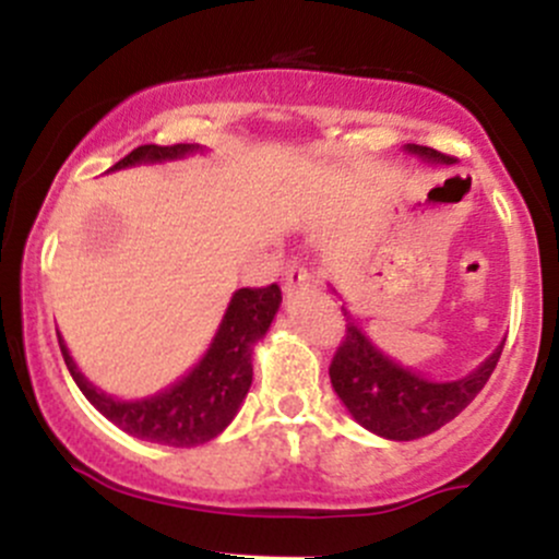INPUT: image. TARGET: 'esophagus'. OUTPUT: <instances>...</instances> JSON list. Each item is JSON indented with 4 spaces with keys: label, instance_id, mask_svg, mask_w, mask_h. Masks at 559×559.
Segmentation results:
<instances>
[{
    "label": "esophagus",
    "instance_id": "1",
    "mask_svg": "<svg viewBox=\"0 0 559 559\" xmlns=\"http://www.w3.org/2000/svg\"><path fill=\"white\" fill-rule=\"evenodd\" d=\"M281 275H284V288H288V292H294V288L305 286L307 281H310V273H307V267L301 265L297 258L284 262V267H281Z\"/></svg>",
    "mask_w": 559,
    "mask_h": 559
}]
</instances>
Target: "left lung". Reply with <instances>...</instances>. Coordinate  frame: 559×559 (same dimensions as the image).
<instances>
[{
	"mask_svg": "<svg viewBox=\"0 0 559 559\" xmlns=\"http://www.w3.org/2000/svg\"><path fill=\"white\" fill-rule=\"evenodd\" d=\"M407 152L428 159V163H454V157L431 150V146L407 144ZM502 346L465 378L436 383L389 360L349 318L329 373L338 400L346 404L352 418L362 428L383 436V439L413 441L439 431L476 400L478 391L486 386L497 368Z\"/></svg>",
	"mask_w": 559,
	"mask_h": 559,
	"instance_id": "obj_1",
	"label": "left lung"
}]
</instances>
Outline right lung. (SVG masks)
<instances>
[{
    "label": "right lung",
    "instance_id": "1",
    "mask_svg": "<svg viewBox=\"0 0 559 559\" xmlns=\"http://www.w3.org/2000/svg\"><path fill=\"white\" fill-rule=\"evenodd\" d=\"M197 150L199 146L194 144H144L136 146L120 163H115L110 170L139 163H163V159L183 157ZM278 305V284L239 288L230 299L207 355L199 360L197 368L178 383H173L170 389L136 402L112 400L94 383H88L75 368L60 333H57V342H60L70 376L79 383L83 396L120 431L136 436L141 441H152V444L199 447L215 439L239 413L243 396L252 386V346L271 329Z\"/></svg>",
    "mask_w": 559,
    "mask_h": 559
}]
</instances>
